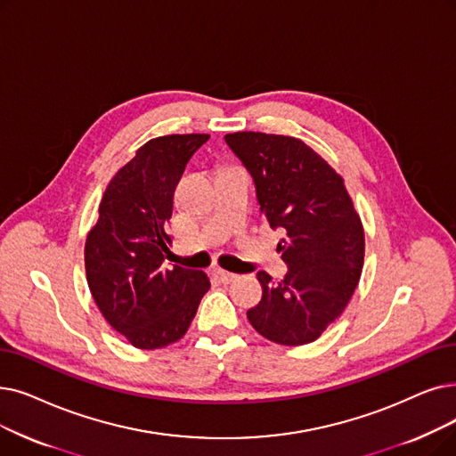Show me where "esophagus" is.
Returning <instances> with one entry per match:
<instances>
[{
	"label": "esophagus",
	"instance_id": "esophagus-1",
	"mask_svg": "<svg viewBox=\"0 0 456 456\" xmlns=\"http://www.w3.org/2000/svg\"><path fill=\"white\" fill-rule=\"evenodd\" d=\"M214 275H216L220 281H224V283H231V281L236 280V277H239L236 273L227 272V270H222V268H216V270H214Z\"/></svg>",
	"mask_w": 456,
	"mask_h": 456
}]
</instances>
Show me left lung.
Listing matches in <instances>:
<instances>
[{"label": "left lung", "instance_id": "8db88e82", "mask_svg": "<svg viewBox=\"0 0 456 456\" xmlns=\"http://www.w3.org/2000/svg\"><path fill=\"white\" fill-rule=\"evenodd\" d=\"M225 143L251 175L265 220L283 231L277 251L289 268L280 283L256 273L263 298L248 319L273 343H313L358 287L365 255L360 216L341 176L302 140L236 132Z\"/></svg>", "mask_w": 456, "mask_h": 456}]
</instances>
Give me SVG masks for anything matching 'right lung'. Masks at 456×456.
Instances as JSON below:
<instances>
[{
    "label": "right lung",
    "instance_id": "right-lung-1",
    "mask_svg": "<svg viewBox=\"0 0 456 456\" xmlns=\"http://www.w3.org/2000/svg\"><path fill=\"white\" fill-rule=\"evenodd\" d=\"M208 134L156 137L137 149L106 188L87 234L86 272L110 326L135 348L154 350L188 331L210 281L205 272L164 268L173 195Z\"/></svg>",
    "mask_w": 456,
    "mask_h": 456
}]
</instances>
